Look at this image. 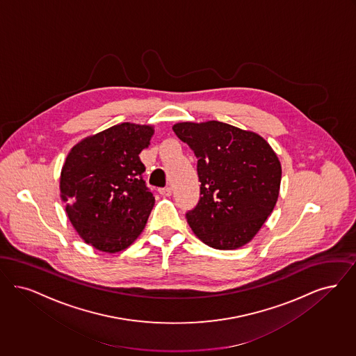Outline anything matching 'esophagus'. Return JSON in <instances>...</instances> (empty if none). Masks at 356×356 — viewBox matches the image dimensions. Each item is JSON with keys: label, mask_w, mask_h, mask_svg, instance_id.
Here are the masks:
<instances>
[{"label": "esophagus", "mask_w": 356, "mask_h": 356, "mask_svg": "<svg viewBox=\"0 0 356 356\" xmlns=\"http://www.w3.org/2000/svg\"><path fill=\"white\" fill-rule=\"evenodd\" d=\"M159 194H161V195H162V197H170V195H171L170 187H163V188H159Z\"/></svg>", "instance_id": "obj_1"}]
</instances>
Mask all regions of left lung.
I'll return each mask as SVG.
<instances>
[{"label": "left lung", "instance_id": "8db88e82", "mask_svg": "<svg viewBox=\"0 0 356 356\" xmlns=\"http://www.w3.org/2000/svg\"><path fill=\"white\" fill-rule=\"evenodd\" d=\"M172 130L198 158L201 198L186 214L191 230L217 250L245 246L278 201V155L259 134L219 121L178 122Z\"/></svg>", "mask_w": 356, "mask_h": 356}]
</instances>
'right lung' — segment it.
Masks as SVG:
<instances>
[{
    "label": "right lung",
    "mask_w": 356,
    "mask_h": 356,
    "mask_svg": "<svg viewBox=\"0 0 356 356\" xmlns=\"http://www.w3.org/2000/svg\"><path fill=\"white\" fill-rule=\"evenodd\" d=\"M154 126L124 122L79 140L62 166L65 211L78 235L94 248L118 252L143 232L154 206L139 153Z\"/></svg>",
    "instance_id": "obj_1"
}]
</instances>
